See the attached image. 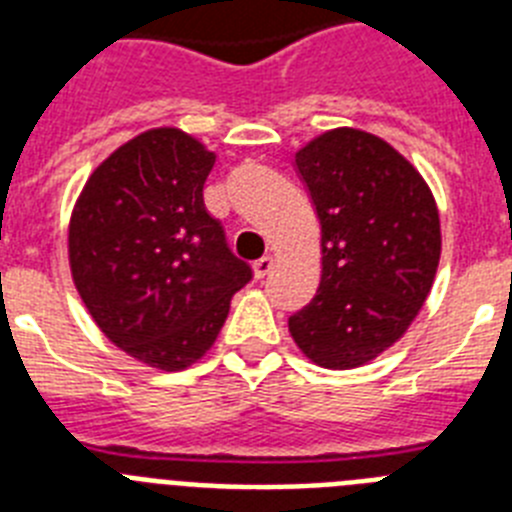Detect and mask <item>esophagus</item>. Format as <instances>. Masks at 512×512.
Returning <instances> with one entry per match:
<instances>
[{"label":"esophagus","instance_id":"1","mask_svg":"<svg viewBox=\"0 0 512 512\" xmlns=\"http://www.w3.org/2000/svg\"><path fill=\"white\" fill-rule=\"evenodd\" d=\"M271 269H274V259L271 256H261L259 261H253V274H256V279H264Z\"/></svg>","mask_w":512,"mask_h":512}]
</instances>
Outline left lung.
<instances>
[{
    "instance_id": "left-lung-1",
    "label": "left lung",
    "mask_w": 512,
    "mask_h": 512,
    "mask_svg": "<svg viewBox=\"0 0 512 512\" xmlns=\"http://www.w3.org/2000/svg\"><path fill=\"white\" fill-rule=\"evenodd\" d=\"M295 166L318 212L323 271L289 333L318 366L354 369L400 341L431 292L436 200L408 158L356 128L318 135Z\"/></svg>"
}]
</instances>
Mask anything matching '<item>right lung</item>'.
<instances>
[{
    "instance_id": "right-lung-1",
    "label": "right lung",
    "mask_w": 512,
    "mask_h": 512,
    "mask_svg": "<svg viewBox=\"0 0 512 512\" xmlns=\"http://www.w3.org/2000/svg\"><path fill=\"white\" fill-rule=\"evenodd\" d=\"M215 153L176 128L135 135L94 169L69 223L71 277L104 336L179 372L207 354L251 266L202 189Z\"/></svg>"
}]
</instances>
